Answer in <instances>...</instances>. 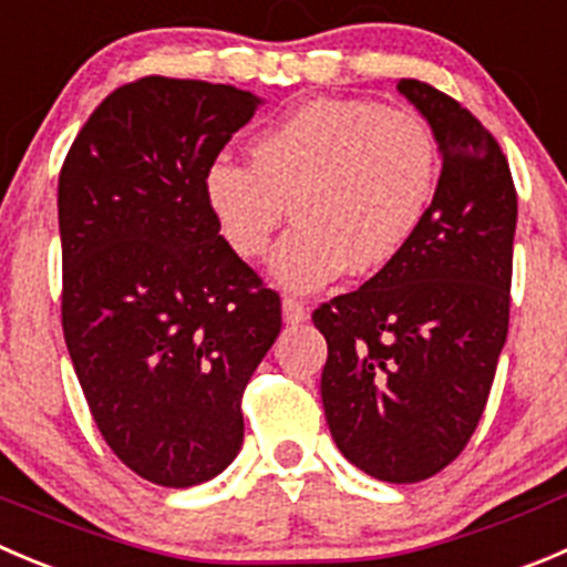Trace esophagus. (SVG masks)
I'll return each mask as SVG.
<instances>
[{
    "instance_id": "1",
    "label": "esophagus",
    "mask_w": 567,
    "mask_h": 567,
    "mask_svg": "<svg viewBox=\"0 0 567 567\" xmlns=\"http://www.w3.org/2000/svg\"><path fill=\"white\" fill-rule=\"evenodd\" d=\"M282 318L285 323H305L310 318V310L305 307V301L293 299V296H285L282 299Z\"/></svg>"
}]
</instances>
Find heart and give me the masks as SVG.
<instances>
[{
    "label": "heart",
    "mask_w": 567,
    "mask_h": 567,
    "mask_svg": "<svg viewBox=\"0 0 567 567\" xmlns=\"http://www.w3.org/2000/svg\"><path fill=\"white\" fill-rule=\"evenodd\" d=\"M441 146L412 113L365 99H318L260 130L251 163L205 168V202L235 255H266L290 213L299 224L271 257L282 288L307 293L346 268L377 274L401 257L430 216Z\"/></svg>",
    "instance_id": "heart-1"
}]
</instances>
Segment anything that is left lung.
I'll return each mask as SVG.
<instances>
[{"label":"left lung","instance_id":"1","mask_svg":"<svg viewBox=\"0 0 567 567\" xmlns=\"http://www.w3.org/2000/svg\"><path fill=\"white\" fill-rule=\"evenodd\" d=\"M395 87L441 144L435 202L399 260L323 301L312 323L327 338L321 399L340 454L410 485L454 463L485 412L509 327L518 194L463 104L421 80Z\"/></svg>","mask_w":567,"mask_h":567}]
</instances>
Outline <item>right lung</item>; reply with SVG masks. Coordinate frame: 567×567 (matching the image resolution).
Masks as SVG:
<instances>
[{
  "label": "right lung",
  "instance_id": "right-lung-1",
  "mask_svg": "<svg viewBox=\"0 0 567 567\" xmlns=\"http://www.w3.org/2000/svg\"><path fill=\"white\" fill-rule=\"evenodd\" d=\"M235 85L144 76L74 137L58 183L63 338L115 457L163 487L221 474L282 301L227 240L205 168L255 115Z\"/></svg>",
  "mask_w": 567,
  "mask_h": 567
}]
</instances>
